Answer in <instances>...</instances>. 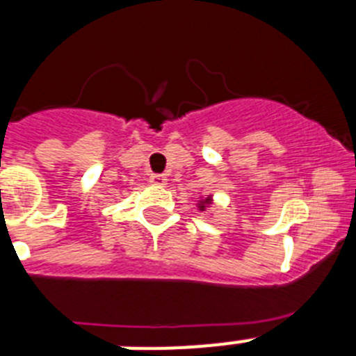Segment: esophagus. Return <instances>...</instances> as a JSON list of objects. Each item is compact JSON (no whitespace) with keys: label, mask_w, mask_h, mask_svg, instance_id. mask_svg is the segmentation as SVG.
<instances>
[{"label":"esophagus","mask_w":356,"mask_h":356,"mask_svg":"<svg viewBox=\"0 0 356 356\" xmlns=\"http://www.w3.org/2000/svg\"><path fill=\"white\" fill-rule=\"evenodd\" d=\"M149 183H152L153 186H166V184H168V177H166V175H161V173H153V175H149Z\"/></svg>","instance_id":"1"}]
</instances>
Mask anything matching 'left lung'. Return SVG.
I'll return each instance as SVG.
<instances>
[{
    "label": "left lung",
    "mask_w": 356,
    "mask_h": 356,
    "mask_svg": "<svg viewBox=\"0 0 356 356\" xmlns=\"http://www.w3.org/2000/svg\"><path fill=\"white\" fill-rule=\"evenodd\" d=\"M213 208V195H199L197 210L199 212H208Z\"/></svg>",
    "instance_id": "obj_1"
}]
</instances>
